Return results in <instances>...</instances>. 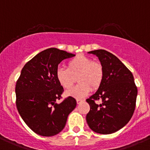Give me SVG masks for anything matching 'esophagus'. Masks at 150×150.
I'll return each mask as SVG.
<instances>
[{
  "mask_svg": "<svg viewBox=\"0 0 150 150\" xmlns=\"http://www.w3.org/2000/svg\"><path fill=\"white\" fill-rule=\"evenodd\" d=\"M76 101H77V103H78V104H79V103H81L82 101H83V100H81V99H77Z\"/></svg>",
  "mask_w": 150,
  "mask_h": 150,
  "instance_id": "1",
  "label": "esophagus"
}]
</instances>
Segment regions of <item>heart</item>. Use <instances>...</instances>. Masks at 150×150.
<instances>
[{
  "label": "heart",
  "instance_id": "obj_1",
  "mask_svg": "<svg viewBox=\"0 0 150 150\" xmlns=\"http://www.w3.org/2000/svg\"><path fill=\"white\" fill-rule=\"evenodd\" d=\"M76 77L79 84L67 91L65 95L75 98H83L89 94L92 88L96 89L101 84L103 67L100 63L92 61L87 56L78 54L69 61L67 69L58 68L55 72L57 81L64 89L72 87Z\"/></svg>",
  "mask_w": 150,
  "mask_h": 150
}]
</instances>
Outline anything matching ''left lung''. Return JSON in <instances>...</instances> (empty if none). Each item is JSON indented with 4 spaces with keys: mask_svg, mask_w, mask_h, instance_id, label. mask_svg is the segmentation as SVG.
<instances>
[{
    "mask_svg": "<svg viewBox=\"0 0 150 150\" xmlns=\"http://www.w3.org/2000/svg\"><path fill=\"white\" fill-rule=\"evenodd\" d=\"M96 55L103 70L101 84L86 99L90 110L86 119L89 128L97 133L112 134L124 127L135 108L138 89L132 72L118 58L104 50L90 51ZM101 100L97 105L95 100Z\"/></svg>",
    "mask_w": 150,
    "mask_h": 150,
    "instance_id": "8db88e82",
    "label": "left lung"
}]
</instances>
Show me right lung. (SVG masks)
Listing matches in <instances>:
<instances>
[{"mask_svg":"<svg viewBox=\"0 0 150 150\" xmlns=\"http://www.w3.org/2000/svg\"><path fill=\"white\" fill-rule=\"evenodd\" d=\"M75 55L57 48L47 49L22 69L15 86L17 109L26 125L38 135L50 137L59 133L76 107L72 97L56 102L64 92L55 78L58 64Z\"/></svg>","mask_w":150,"mask_h":150,"instance_id":"add662e5","label":"right lung"}]
</instances>
